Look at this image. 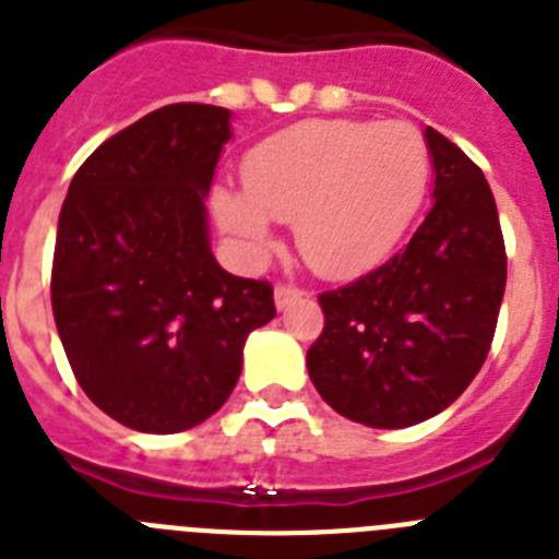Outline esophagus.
I'll return each instance as SVG.
<instances>
[{
  "mask_svg": "<svg viewBox=\"0 0 559 559\" xmlns=\"http://www.w3.org/2000/svg\"><path fill=\"white\" fill-rule=\"evenodd\" d=\"M300 295H304V289H298V286L278 284V286H275V307H278V309L289 307V304H293V300H298Z\"/></svg>",
  "mask_w": 559,
  "mask_h": 559,
  "instance_id": "esophagus-1",
  "label": "esophagus"
}]
</instances>
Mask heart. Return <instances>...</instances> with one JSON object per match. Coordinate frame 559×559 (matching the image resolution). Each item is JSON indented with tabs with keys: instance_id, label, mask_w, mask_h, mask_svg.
I'll return each mask as SVG.
<instances>
[{
	"instance_id": "b5f03b06",
	"label": "heart",
	"mask_w": 559,
	"mask_h": 559,
	"mask_svg": "<svg viewBox=\"0 0 559 559\" xmlns=\"http://www.w3.org/2000/svg\"><path fill=\"white\" fill-rule=\"evenodd\" d=\"M430 145L407 120H307L245 157V193H216V216L250 250L270 245V222H295L300 255L320 275L346 278L400 245L430 186Z\"/></svg>"
}]
</instances>
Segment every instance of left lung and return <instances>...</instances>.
<instances>
[{
  "instance_id": "1",
  "label": "left lung",
  "mask_w": 559,
  "mask_h": 559,
  "mask_svg": "<svg viewBox=\"0 0 559 559\" xmlns=\"http://www.w3.org/2000/svg\"><path fill=\"white\" fill-rule=\"evenodd\" d=\"M433 207L405 250L320 293L323 332L307 352L318 394L352 421L411 427L453 405L492 346L507 247L484 171L427 126Z\"/></svg>"
}]
</instances>
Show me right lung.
Returning a JSON list of instances; mask_svg holds the SVG:
<instances>
[{
    "label": "right lung",
    "mask_w": 559,
    "mask_h": 559,
    "mask_svg": "<svg viewBox=\"0 0 559 559\" xmlns=\"http://www.w3.org/2000/svg\"><path fill=\"white\" fill-rule=\"evenodd\" d=\"M230 111L171 104L100 143L70 182L52 255V318L78 385L120 425L179 433L239 382L273 284L236 278L207 245L205 193Z\"/></svg>",
    "instance_id": "add662e5"
}]
</instances>
